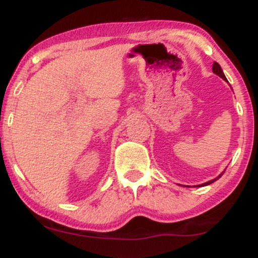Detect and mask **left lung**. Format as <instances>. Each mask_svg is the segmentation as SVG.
Returning <instances> with one entry per match:
<instances>
[{"label":"left lung","instance_id":"left-lung-1","mask_svg":"<svg viewBox=\"0 0 258 258\" xmlns=\"http://www.w3.org/2000/svg\"><path fill=\"white\" fill-rule=\"evenodd\" d=\"M212 70H213V73H214V74H216V75H218V76H219V77H221V78H223V80H224V81H226V82H227L226 77H225V75H224V73H223V70H221L220 65H219V64H218V63H217V61H214V63H213V68H212ZM223 174H224V172H221V174H220L219 176H218V177H217V178H214V180H212V181H208V182H206V183H204V184H201V185H208V184L213 183V182H214V181H217V180H218V178H220V177H221V175H223Z\"/></svg>","mask_w":258,"mask_h":258}]
</instances>
